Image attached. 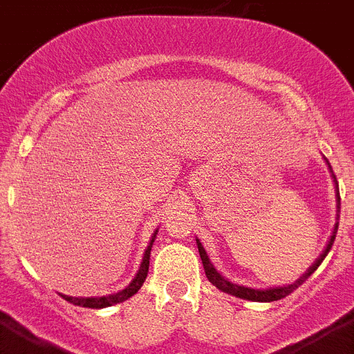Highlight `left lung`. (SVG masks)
<instances>
[{
    "mask_svg": "<svg viewBox=\"0 0 354 354\" xmlns=\"http://www.w3.org/2000/svg\"><path fill=\"white\" fill-rule=\"evenodd\" d=\"M328 167H330V162H328ZM331 170V167H330ZM333 179H335V175H333ZM337 202H339V212H340V193H339V184H337ZM339 216V214H337ZM337 230H339V223H335V228H333V234H331V239L330 243H328L326 250L323 252V255L315 261V264L312 266L310 270L306 271L305 274H303L301 278H299L298 282L292 283V286H287V287H278V289H268V290H255V289H248V287H239L236 286V283L228 282V280H225L223 277H221L218 271L212 268L211 261H209L207 253H205L204 246L200 245V241H196V245H198V252H200V259H202V264H204V270H205V277L209 278V282L212 283V286H216L220 290H223V292H228L232 294V296H236V298H243V299H250V301H277V299H282L286 298V296H289L292 290L298 289L301 283H305L306 280H308V277H310L312 273H314L315 270H317L319 266H321V262L324 261V257L328 255V252L331 250V245H333V241H335V236H337Z\"/></svg>",
    "mask_w": 354,
    "mask_h": 354,
    "instance_id": "left-lung-1",
    "label": "left lung"
}]
</instances>
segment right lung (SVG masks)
Masks as SVG:
<instances>
[{
	"label": "right lung",
	"mask_w": 354,
	"mask_h": 354,
	"mask_svg": "<svg viewBox=\"0 0 354 354\" xmlns=\"http://www.w3.org/2000/svg\"><path fill=\"white\" fill-rule=\"evenodd\" d=\"M154 239H156V236L152 237L149 248H147L145 257H143L142 268H140L138 274L134 277V280L126 287V289H122L120 292H117V294H111V296H102V298H71V296H64V294H62V298H64L65 301L72 303V305L84 306V308H104V306L117 305V303H122V301H126V299H129L131 296H134V294L138 292L140 287H142L143 282H145L147 273H149L150 250H152V245H154Z\"/></svg>",
	"instance_id": "add662e5"
}]
</instances>
